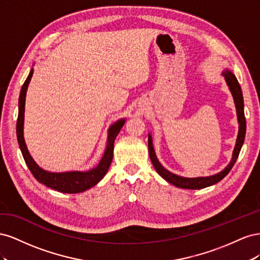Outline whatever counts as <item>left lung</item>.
<instances>
[{
    "mask_svg": "<svg viewBox=\"0 0 260 260\" xmlns=\"http://www.w3.org/2000/svg\"><path fill=\"white\" fill-rule=\"evenodd\" d=\"M221 74L224 77L226 85L229 86V90L233 96L235 108H237V116H238V122H239V133L237 138V143H235L233 153H232V158L230 162L228 164V166L222 171H220L218 174L212 175V176L198 177V178H185V177H181V176L172 174V172H170L166 168H164V166L159 162V160L157 159L155 149L153 147L152 135L151 133H148V153H149V158L152 160L154 168L156 169L157 172H158V175L161 178H164L167 182L174 184L177 187L188 188V190H200V188L214 185L229 174L230 170L233 167V165L235 164V161H237L239 157L242 145L244 143V139H245V133H246V120H245V116H244V100H243L242 89L237 79V77H235L234 74H232L229 69H223V72Z\"/></svg>",
    "mask_w": 260,
    "mask_h": 260,
    "instance_id": "8db88e82",
    "label": "left lung"
}]
</instances>
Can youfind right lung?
<instances>
[{
	"instance_id": "1",
	"label": "right lung",
	"mask_w": 260,
	"mask_h": 260,
	"mask_svg": "<svg viewBox=\"0 0 260 260\" xmlns=\"http://www.w3.org/2000/svg\"><path fill=\"white\" fill-rule=\"evenodd\" d=\"M34 75V68H31L30 73L27 77L25 83L22 84L19 100H18V118L16 124V132H17V140L20 147L21 154L23 156L29 170L34 177L39 181V182L46 185L48 187L53 188L55 191L61 193H80L89 190L90 187L98 184L100 181L104 178L106 172L108 171L109 166H111L113 160L114 154V142L115 139L118 136V133L121 130L122 125L125 122V119H119L115 123H113L108 128L107 135V144L104 151L103 157L100 160L96 167H94L88 171H66V172H51L46 171L43 168L39 167V165L35 161L32 156L30 155L25 138H23V120H25V103H26V94L28 85L30 83L31 78Z\"/></svg>"
}]
</instances>
